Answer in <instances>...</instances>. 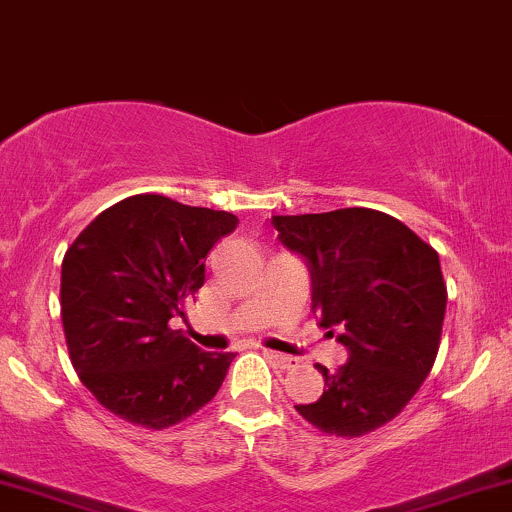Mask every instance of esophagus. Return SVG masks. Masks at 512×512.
<instances>
[{"mask_svg":"<svg viewBox=\"0 0 512 512\" xmlns=\"http://www.w3.org/2000/svg\"><path fill=\"white\" fill-rule=\"evenodd\" d=\"M266 356L273 361V364L280 366V368H295V366L300 364V361L295 359V356L280 354V351H266Z\"/></svg>","mask_w":512,"mask_h":512,"instance_id":"1","label":"esophagus"}]
</instances>
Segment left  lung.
<instances>
[{
	"label": "left lung",
	"mask_w": 512,
	"mask_h": 512,
	"mask_svg": "<svg viewBox=\"0 0 512 512\" xmlns=\"http://www.w3.org/2000/svg\"><path fill=\"white\" fill-rule=\"evenodd\" d=\"M271 224L310 271L312 312L349 351L337 373L317 364L327 390L295 410L337 437L378 430L410 403L437 359L447 310L437 251L366 207L271 217Z\"/></svg>",
	"instance_id": "1"
}]
</instances>
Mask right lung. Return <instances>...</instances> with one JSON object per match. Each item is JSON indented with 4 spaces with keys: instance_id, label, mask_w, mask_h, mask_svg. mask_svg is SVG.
I'll return each mask as SVG.
<instances>
[{
    "instance_id": "add662e5",
    "label": "right lung",
    "mask_w": 512,
    "mask_h": 512,
    "mask_svg": "<svg viewBox=\"0 0 512 512\" xmlns=\"http://www.w3.org/2000/svg\"><path fill=\"white\" fill-rule=\"evenodd\" d=\"M232 212L134 195L97 214L60 271L65 342L82 386L134 425L163 430L205 408L232 351H202L168 327L205 285Z\"/></svg>"
}]
</instances>
